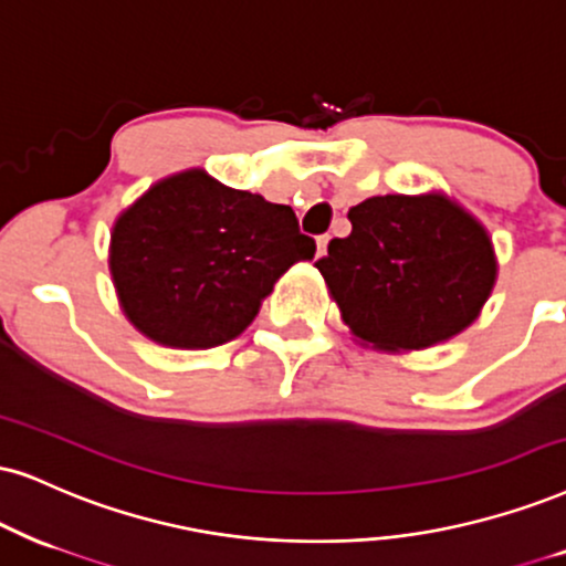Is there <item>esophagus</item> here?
I'll use <instances>...</instances> for the list:
<instances>
[{
    "mask_svg": "<svg viewBox=\"0 0 566 566\" xmlns=\"http://www.w3.org/2000/svg\"><path fill=\"white\" fill-rule=\"evenodd\" d=\"M326 245H328V234L318 238V259H321V255H326Z\"/></svg>",
    "mask_w": 566,
    "mask_h": 566,
    "instance_id": "34e87169",
    "label": "esophagus"
}]
</instances>
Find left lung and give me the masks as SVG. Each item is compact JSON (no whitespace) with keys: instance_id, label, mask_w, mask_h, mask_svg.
<instances>
[{"instance_id":"1","label":"left lung","mask_w":566,"mask_h":566,"mask_svg":"<svg viewBox=\"0 0 566 566\" xmlns=\"http://www.w3.org/2000/svg\"><path fill=\"white\" fill-rule=\"evenodd\" d=\"M349 238L316 261L360 347L412 353L452 339L481 316L496 284L491 234L439 190L374 196L347 213Z\"/></svg>"}]
</instances>
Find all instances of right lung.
Returning <instances> with one entry per match:
<instances>
[{"label": "right lung", "instance_id": "right-lung-1", "mask_svg": "<svg viewBox=\"0 0 566 566\" xmlns=\"http://www.w3.org/2000/svg\"><path fill=\"white\" fill-rule=\"evenodd\" d=\"M290 206L203 169L154 182L112 227L109 271L127 321L156 345L209 349L259 316L279 276L313 261Z\"/></svg>", "mask_w": 566, "mask_h": 566}]
</instances>
